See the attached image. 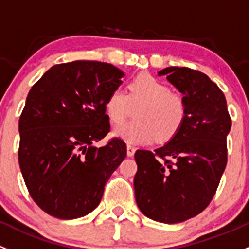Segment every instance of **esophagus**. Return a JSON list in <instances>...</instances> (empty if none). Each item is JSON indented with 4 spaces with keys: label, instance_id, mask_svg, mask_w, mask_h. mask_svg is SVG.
<instances>
[{
    "label": "esophagus",
    "instance_id": "esophagus-1",
    "mask_svg": "<svg viewBox=\"0 0 249 249\" xmlns=\"http://www.w3.org/2000/svg\"><path fill=\"white\" fill-rule=\"evenodd\" d=\"M135 151H136V149L133 148V146L127 145V148H126V154H127V156H129V158H132V156L135 155Z\"/></svg>",
    "mask_w": 249,
    "mask_h": 249
}]
</instances>
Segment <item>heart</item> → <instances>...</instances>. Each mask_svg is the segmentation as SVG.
Wrapping results in <instances>:
<instances>
[{
    "label": "heart",
    "mask_w": 249,
    "mask_h": 249,
    "mask_svg": "<svg viewBox=\"0 0 249 249\" xmlns=\"http://www.w3.org/2000/svg\"><path fill=\"white\" fill-rule=\"evenodd\" d=\"M135 120L114 129L113 135L129 144H149L154 140H172L186 118V104L181 96L149 74H141L129 85V94L122 88L109 93L105 111L114 124L124 122L132 107H137Z\"/></svg>",
    "instance_id": "b5f03b06"
}]
</instances>
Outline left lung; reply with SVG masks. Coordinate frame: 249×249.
Masks as SVG:
<instances>
[{"label":"left lung","mask_w":249,"mask_h":249,"mask_svg":"<svg viewBox=\"0 0 249 249\" xmlns=\"http://www.w3.org/2000/svg\"><path fill=\"white\" fill-rule=\"evenodd\" d=\"M158 74L184 95L186 118L179 132L154 153L136 151L133 186L143 214L175 224L197 216L213 198L227 166L231 119L223 91L205 74L185 67Z\"/></svg>","instance_id":"obj_1"}]
</instances>
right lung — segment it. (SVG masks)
<instances>
[{
	"label": "right lung",
	"mask_w": 249,
	"mask_h": 249,
	"mask_svg": "<svg viewBox=\"0 0 249 249\" xmlns=\"http://www.w3.org/2000/svg\"><path fill=\"white\" fill-rule=\"evenodd\" d=\"M124 72L108 63L75 61L51 67L31 88L19 120V164L36 205L74 219L100 204L107 180L126 156L109 132L105 103Z\"/></svg>",
	"instance_id": "obj_1"
}]
</instances>
